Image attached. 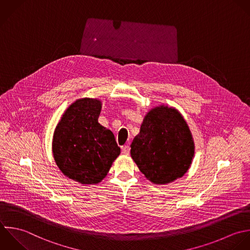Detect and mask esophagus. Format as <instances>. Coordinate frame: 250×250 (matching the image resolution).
Returning <instances> with one entry per match:
<instances>
[{
  "instance_id": "34e87169",
  "label": "esophagus",
  "mask_w": 250,
  "mask_h": 250,
  "mask_svg": "<svg viewBox=\"0 0 250 250\" xmlns=\"http://www.w3.org/2000/svg\"><path fill=\"white\" fill-rule=\"evenodd\" d=\"M122 151H123V153H124L125 155H128V154H129V151H130V148H129L128 145H125V146L122 147Z\"/></svg>"
}]
</instances>
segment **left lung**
Here are the masks:
<instances>
[{"instance_id": "obj_1", "label": "left lung", "mask_w": 250, "mask_h": 250, "mask_svg": "<svg viewBox=\"0 0 250 250\" xmlns=\"http://www.w3.org/2000/svg\"><path fill=\"white\" fill-rule=\"evenodd\" d=\"M130 155L145 177L167 184L189 169L195 146L189 126L174 108L160 106L144 118L130 145Z\"/></svg>"}]
</instances>
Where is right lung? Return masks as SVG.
<instances>
[{"label":"right lung","mask_w":250,"mask_h":250,"mask_svg":"<svg viewBox=\"0 0 250 250\" xmlns=\"http://www.w3.org/2000/svg\"><path fill=\"white\" fill-rule=\"evenodd\" d=\"M100 111L98 99H78L65 111L53 134L57 167L84 185L99 183L121 153L113 132L98 123Z\"/></svg>","instance_id":"1"}]
</instances>
